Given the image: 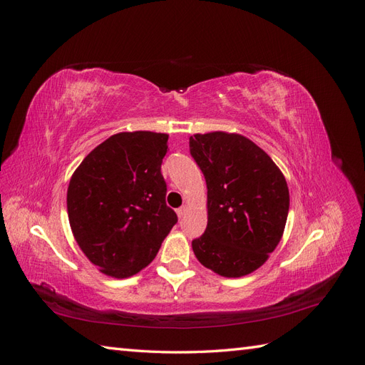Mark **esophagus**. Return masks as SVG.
I'll return each instance as SVG.
<instances>
[{
	"label": "esophagus",
	"instance_id": "34e87169",
	"mask_svg": "<svg viewBox=\"0 0 365 365\" xmlns=\"http://www.w3.org/2000/svg\"><path fill=\"white\" fill-rule=\"evenodd\" d=\"M185 212H187V208H185V207H181V208H178V210H176V215H178V217L181 219V217H184Z\"/></svg>",
	"mask_w": 365,
	"mask_h": 365
}]
</instances>
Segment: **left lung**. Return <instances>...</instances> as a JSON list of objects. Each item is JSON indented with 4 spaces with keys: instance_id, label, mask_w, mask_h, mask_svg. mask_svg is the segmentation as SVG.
Returning a JSON list of instances; mask_svg holds the SVG:
<instances>
[{
    "instance_id": "1",
    "label": "left lung",
    "mask_w": 365,
    "mask_h": 365,
    "mask_svg": "<svg viewBox=\"0 0 365 365\" xmlns=\"http://www.w3.org/2000/svg\"><path fill=\"white\" fill-rule=\"evenodd\" d=\"M190 153L207 182V228L192 242L195 256L222 277H244L279 245L288 184L268 153L240 134H195Z\"/></svg>"
}]
</instances>
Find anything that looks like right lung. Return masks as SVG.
Segmentation results:
<instances>
[{
	"label": "right lung",
	"instance_id": "obj_1",
	"mask_svg": "<svg viewBox=\"0 0 365 365\" xmlns=\"http://www.w3.org/2000/svg\"><path fill=\"white\" fill-rule=\"evenodd\" d=\"M168 140L160 132H118L88 153L71 176L73 236L109 277L126 279L146 268L178 220L165 205L161 175Z\"/></svg>",
	"mask_w": 365,
	"mask_h": 365
}]
</instances>
